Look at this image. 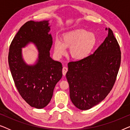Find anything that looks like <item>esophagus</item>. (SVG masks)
<instances>
[{"mask_svg": "<svg viewBox=\"0 0 130 130\" xmlns=\"http://www.w3.org/2000/svg\"><path fill=\"white\" fill-rule=\"evenodd\" d=\"M67 70H68V69H67V67H63V70H62V72H63V74L64 76L66 75V74Z\"/></svg>", "mask_w": 130, "mask_h": 130, "instance_id": "obj_1", "label": "esophagus"}]
</instances>
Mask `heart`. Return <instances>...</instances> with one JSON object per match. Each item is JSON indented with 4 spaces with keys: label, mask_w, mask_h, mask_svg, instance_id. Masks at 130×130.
I'll return each mask as SVG.
<instances>
[{
    "label": "heart",
    "mask_w": 130,
    "mask_h": 130,
    "mask_svg": "<svg viewBox=\"0 0 130 130\" xmlns=\"http://www.w3.org/2000/svg\"><path fill=\"white\" fill-rule=\"evenodd\" d=\"M96 43L93 34L83 29H76L63 35L62 41L56 38L54 41V53L60 57L69 48L71 57L74 60H80L89 56Z\"/></svg>",
    "instance_id": "obj_1"
}]
</instances>
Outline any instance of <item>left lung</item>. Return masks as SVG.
I'll return each instance as SVG.
<instances>
[{"mask_svg": "<svg viewBox=\"0 0 130 130\" xmlns=\"http://www.w3.org/2000/svg\"><path fill=\"white\" fill-rule=\"evenodd\" d=\"M104 41L93 54L68 63L66 78L70 98L76 108L88 110L108 95L116 80L121 64V50L110 28Z\"/></svg>", "mask_w": 130, "mask_h": 130, "instance_id": "8db88e82", "label": "left lung"}]
</instances>
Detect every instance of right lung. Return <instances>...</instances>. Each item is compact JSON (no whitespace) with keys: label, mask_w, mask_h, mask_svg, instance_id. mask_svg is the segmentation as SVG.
Wrapping results in <instances>:
<instances>
[{"label":"right lung","mask_w":130,"mask_h":130,"mask_svg":"<svg viewBox=\"0 0 130 130\" xmlns=\"http://www.w3.org/2000/svg\"><path fill=\"white\" fill-rule=\"evenodd\" d=\"M48 21H29L21 26L10 44L8 63L19 94L32 107H45L52 98L57 83L62 77L61 63L50 56L53 44ZM32 42L39 50L36 63L28 65L22 58V48Z\"/></svg>","instance_id":"add662e5"}]
</instances>
